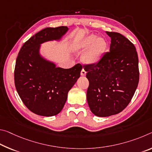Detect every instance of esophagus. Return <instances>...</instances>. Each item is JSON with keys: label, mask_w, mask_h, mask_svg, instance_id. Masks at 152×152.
I'll return each mask as SVG.
<instances>
[{"label": "esophagus", "mask_w": 152, "mask_h": 152, "mask_svg": "<svg viewBox=\"0 0 152 152\" xmlns=\"http://www.w3.org/2000/svg\"><path fill=\"white\" fill-rule=\"evenodd\" d=\"M86 71L85 70V69H82V71H81V76H85L86 75Z\"/></svg>", "instance_id": "esophagus-1"}]
</instances>
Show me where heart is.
<instances>
[{
    "instance_id": "b5f03b06",
    "label": "heart",
    "mask_w": 152,
    "mask_h": 152,
    "mask_svg": "<svg viewBox=\"0 0 152 152\" xmlns=\"http://www.w3.org/2000/svg\"><path fill=\"white\" fill-rule=\"evenodd\" d=\"M107 43L104 38L91 34L85 38L77 45L78 50H85L83 60L86 64H95L102 59L107 49Z\"/></svg>"
}]
</instances>
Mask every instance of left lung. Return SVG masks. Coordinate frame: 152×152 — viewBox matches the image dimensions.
<instances>
[{"instance_id": "left-lung-1", "label": "left lung", "mask_w": 152, "mask_h": 152, "mask_svg": "<svg viewBox=\"0 0 152 152\" xmlns=\"http://www.w3.org/2000/svg\"><path fill=\"white\" fill-rule=\"evenodd\" d=\"M111 38L110 52L95 64L84 66L89 82L86 99L90 110L99 117L121 112L131 102L139 83V60L134 45L117 32Z\"/></svg>"}]
</instances>
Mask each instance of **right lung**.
I'll list each match as a JSON object with an SVG mask.
<instances>
[{"mask_svg": "<svg viewBox=\"0 0 152 152\" xmlns=\"http://www.w3.org/2000/svg\"><path fill=\"white\" fill-rule=\"evenodd\" d=\"M68 30L67 26L43 29L24 43L17 57L14 72L16 90L24 105L37 115L49 117L58 114L69 91L80 76V64L64 69L40 54L41 44L59 41Z\"/></svg>", "mask_w": 152, "mask_h": 152, "instance_id": "add662e5", "label": "right lung"}]
</instances>
